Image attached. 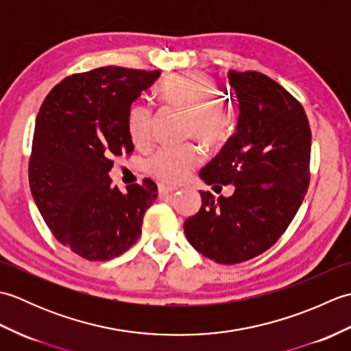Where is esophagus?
<instances>
[{
  "label": "esophagus",
  "mask_w": 351,
  "mask_h": 351,
  "mask_svg": "<svg viewBox=\"0 0 351 351\" xmlns=\"http://www.w3.org/2000/svg\"><path fill=\"white\" fill-rule=\"evenodd\" d=\"M180 189L178 187H173V185H169V184H160L158 185V193H160V197H166L169 195H171V193L178 191Z\"/></svg>",
  "instance_id": "1"
}]
</instances>
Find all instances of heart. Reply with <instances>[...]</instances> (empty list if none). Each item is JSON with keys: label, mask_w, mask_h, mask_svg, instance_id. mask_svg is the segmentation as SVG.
Returning <instances> with one entry per match:
<instances>
[{"label": "heart", "mask_w": 351, "mask_h": 351, "mask_svg": "<svg viewBox=\"0 0 351 351\" xmlns=\"http://www.w3.org/2000/svg\"><path fill=\"white\" fill-rule=\"evenodd\" d=\"M158 92L161 98L189 113L187 134L208 147L220 146L234 131V111L217 99L214 81L199 72L176 73L164 78ZM154 110L149 102L132 104L128 126L134 143L147 146L152 140ZM202 162V154L195 145L162 146L147 160V173L166 184H178L193 173Z\"/></svg>", "instance_id": "obj_1"}]
</instances>
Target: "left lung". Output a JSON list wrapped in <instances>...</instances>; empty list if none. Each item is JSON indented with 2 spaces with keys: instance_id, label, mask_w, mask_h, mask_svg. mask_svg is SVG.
Wrapping results in <instances>:
<instances>
[{
  "instance_id": "obj_1",
  "label": "left lung",
  "mask_w": 351,
  "mask_h": 351,
  "mask_svg": "<svg viewBox=\"0 0 351 351\" xmlns=\"http://www.w3.org/2000/svg\"><path fill=\"white\" fill-rule=\"evenodd\" d=\"M228 78L240 102L237 131L200 178L235 191L217 199L200 191L202 206L184 232L204 256L230 265L270 249L293 221L308 191L312 136L302 104L274 80L255 71Z\"/></svg>"
}]
</instances>
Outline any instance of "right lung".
<instances>
[{
  "label": "right lung",
  "mask_w": 351,
  "mask_h": 351,
  "mask_svg": "<svg viewBox=\"0 0 351 351\" xmlns=\"http://www.w3.org/2000/svg\"><path fill=\"white\" fill-rule=\"evenodd\" d=\"M160 75L117 66L75 73L52 88L39 110L29 190L51 232L81 258H116L141 234L158 189L145 180L122 193L108 171L113 156L134 151L131 104Z\"/></svg>",
  "instance_id": "1"
}]
</instances>
